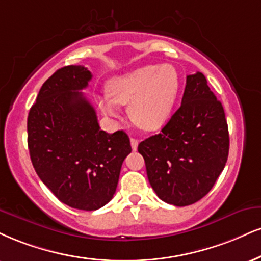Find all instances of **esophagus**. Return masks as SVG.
Listing matches in <instances>:
<instances>
[{"mask_svg":"<svg viewBox=\"0 0 261 261\" xmlns=\"http://www.w3.org/2000/svg\"><path fill=\"white\" fill-rule=\"evenodd\" d=\"M138 144H139V141H138L136 138H130V145L133 151H136L138 149Z\"/></svg>","mask_w":261,"mask_h":261,"instance_id":"obj_1","label":"esophagus"}]
</instances>
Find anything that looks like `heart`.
I'll use <instances>...</instances> for the list:
<instances>
[{
    "mask_svg": "<svg viewBox=\"0 0 261 261\" xmlns=\"http://www.w3.org/2000/svg\"><path fill=\"white\" fill-rule=\"evenodd\" d=\"M179 89L180 76L174 66L145 65L112 79L109 94L98 96V105L104 114L117 117V104H129L132 121L144 130H156L169 120Z\"/></svg>",
    "mask_w": 261,
    "mask_h": 261,
    "instance_id": "b5f03b06",
    "label": "heart"
}]
</instances>
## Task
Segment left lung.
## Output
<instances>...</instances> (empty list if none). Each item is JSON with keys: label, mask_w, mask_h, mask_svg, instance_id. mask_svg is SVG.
<instances>
[{"label": "left lung", "mask_w": 261, "mask_h": 261, "mask_svg": "<svg viewBox=\"0 0 261 261\" xmlns=\"http://www.w3.org/2000/svg\"><path fill=\"white\" fill-rule=\"evenodd\" d=\"M224 108L202 72L186 77L181 105L160 134L141 141L150 185L166 203L184 207L211 191L229 156Z\"/></svg>", "instance_id": "obj_1"}]
</instances>
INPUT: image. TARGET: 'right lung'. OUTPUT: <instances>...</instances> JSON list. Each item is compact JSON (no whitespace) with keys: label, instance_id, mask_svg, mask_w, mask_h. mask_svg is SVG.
<instances>
[{"label":"right lung","instance_id":"right-lung-1","mask_svg":"<svg viewBox=\"0 0 261 261\" xmlns=\"http://www.w3.org/2000/svg\"><path fill=\"white\" fill-rule=\"evenodd\" d=\"M91 80L81 65L57 70L28 116V146L37 175L60 202L82 211L111 201L132 151L123 130L100 129L94 108L80 92Z\"/></svg>","mask_w":261,"mask_h":261}]
</instances>
